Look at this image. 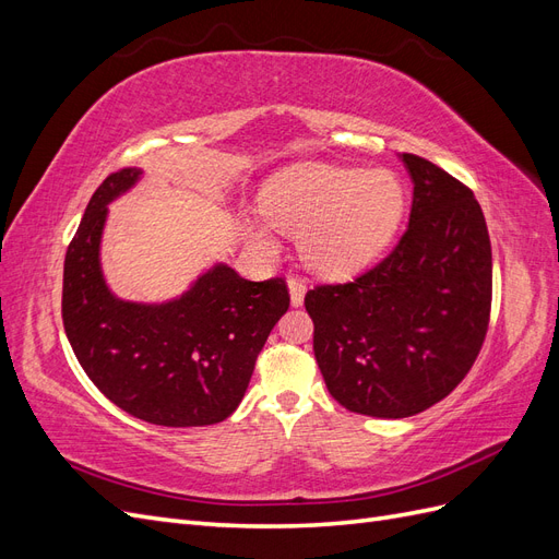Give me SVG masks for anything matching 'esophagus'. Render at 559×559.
<instances>
[{"instance_id": "obj_1", "label": "esophagus", "mask_w": 559, "mask_h": 559, "mask_svg": "<svg viewBox=\"0 0 559 559\" xmlns=\"http://www.w3.org/2000/svg\"><path fill=\"white\" fill-rule=\"evenodd\" d=\"M308 286L300 277H289V294H292V306H302V298H306Z\"/></svg>"}]
</instances>
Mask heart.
<instances>
[{
    "instance_id": "heart-1",
    "label": "heart",
    "mask_w": 559,
    "mask_h": 559,
    "mask_svg": "<svg viewBox=\"0 0 559 559\" xmlns=\"http://www.w3.org/2000/svg\"><path fill=\"white\" fill-rule=\"evenodd\" d=\"M405 210L403 181L392 170L300 165L265 198L270 224L300 238L319 273L345 277L373 261L394 238Z\"/></svg>"
}]
</instances>
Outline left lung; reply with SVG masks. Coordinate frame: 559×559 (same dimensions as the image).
Returning a JSON list of instances; mask_svg holds the SVG:
<instances>
[{
	"mask_svg": "<svg viewBox=\"0 0 559 559\" xmlns=\"http://www.w3.org/2000/svg\"><path fill=\"white\" fill-rule=\"evenodd\" d=\"M401 158L415 189L396 247L352 282L306 294L331 396L386 419L431 408L466 378L492 310V247L478 200L427 158Z\"/></svg>",
	"mask_w": 559,
	"mask_h": 559,
	"instance_id": "obj_1",
	"label": "left lung"
}]
</instances>
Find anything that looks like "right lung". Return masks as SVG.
Returning a JSON list of instances; mask_svg holds the SVG:
<instances>
[{"instance_id": "right-lung-1", "label": "right lung", "mask_w": 559, "mask_h": 559, "mask_svg": "<svg viewBox=\"0 0 559 559\" xmlns=\"http://www.w3.org/2000/svg\"><path fill=\"white\" fill-rule=\"evenodd\" d=\"M140 175L123 167L99 183L67 247L64 333L93 384L128 415L158 427L216 425L240 405L289 289L282 277L249 282L214 265L163 306L118 300L99 270V238L107 205Z\"/></svg>"}]
</instances>
